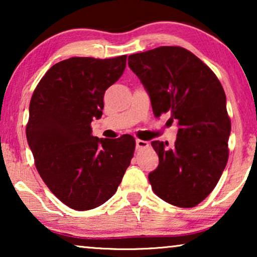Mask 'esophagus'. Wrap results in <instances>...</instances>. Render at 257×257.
Here are the masks:
<instances>
[{
  "instance_id": "1",
  "label": "esophagus",
  "mask_w": 257,
  "mask_h": 257,
  "mask_svg": "<svg viewBox=\"0 0 257 257\" xmlns=\"http://www.w3.org/2000/svg\"><path fill=\"white\" fill-rule=\"evenodd\" d=\"M136 147H137V149H145V147H149V143H147L146 140L137 139L136 140Z\"/></svg>"
}]
</instances>
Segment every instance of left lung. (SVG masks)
Segmentation results:
<instances>
[{"label":"left lung","instance_id":"8db88e82","mask_svg":"<svg viewBox=\"0 0 257 257\" xmlns=\"http://www.w3.org/2000/svg\"><path fill=\"white\" fill-rule=\"evenodd\" d=\"M128 66L149 93L153 113L170 112L179 130L174 145L154 140L159 165L149 174L156 194L189 208L205 200L228 160L230 119L223 87L205 63L180 47L128 56Z\"/></svg>","mask_w":257,"mask_h":257}]
</instances>
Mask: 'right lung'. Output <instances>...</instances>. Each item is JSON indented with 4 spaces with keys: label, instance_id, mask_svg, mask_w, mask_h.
Segmentation results:
<instances>
[{
    "label": "right lung",
    "instance_id": "obj_1",
    "mask_svg": "<svg viewBox=\"0 0 257 257\" xmlns=\"http://www.w3.org/2000/svg\"><path fill=\"white\" fill-rule=\"evenodd\" d=\"M126 57H72L51 66L34 91L27 139L49 189L70 208L89 210L117 191L136 142L92 136L103 114L104 93L120 78Z\"/></svg>",
    "mask_w": 257,
    "mask_h": 257
}]
</instances>
